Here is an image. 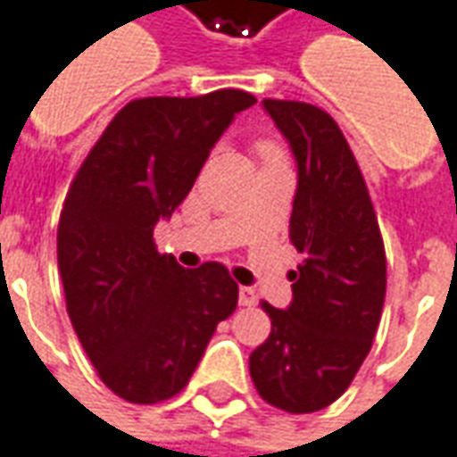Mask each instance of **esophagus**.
<instances>
[{"mask_svg":"<svg viewBox=\"0 0 457 457\" xmlns=\"http://www.w3.org/2000/svg\"><path fill=\"white\" fill-rule=\"evenodd\" d=\"M254 303H257V294L247 287L239 288V306H254Z\"/></svg>","mask_w":457,"mask_h":457,"instance_id":"1","label":"esophagus"}]
</instances>
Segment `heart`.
<instances>
[{"mask_svg":"<svg viewBox=\"0 0 457 457\" xmlns=\"http://www.w3.org/2000/svg\"><path fill=\"white\" fill-rule=\"evenodd\" d=\"M259 149H262V154H267V151H274L271 146H267V144H264V146H259Z\"/></svg>","mask_w":457,"mask_h":457,"instance_id":"b5f03b06","label":"heart"}]
</instances>
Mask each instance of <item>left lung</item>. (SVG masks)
Masks as SVG:
<instances>
[{
    "mask_svg": "<svg viewBox=\"0 0 457 457\" xmlns=\"http://www.w3.org/2000/svg\"><path fill=\"white\" fill-rule=\"evenodd\" d=\"M291 146L298 186L288 237L303 254L287 311L262 303L271 333L249 354L259 396L288 413L320 411L350 386L372 347L386 294V257L350 144L316 104L264 100Z\"/></svg>",
    "mask_w": 457,
    "mask_h": 457,
    "instance_id": "left-lung-1",
    "label": "left lung"
}]
</instances>
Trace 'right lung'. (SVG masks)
Listing matches in <instances>:
<instances>
[{
	"label": "right lung",
	"mask_w": 457,
	"mask_h": 457,
	"mask_svg": "<svg viewBox=\"0 0 457 457\" xmlns=\"http://www.w3.org/2000/svg\"><path fill=\"white\" fill-rule=\"evenodd\" d=\"M254 103L245 90L131 100L65 195L58 271L68 316L100 379L127 402L176 396L237 308L228 269H183L156 252L154 228L188 195L235 114Z\"/></svg>",
	"instance_id": "add662e5"
}]
</instances>
